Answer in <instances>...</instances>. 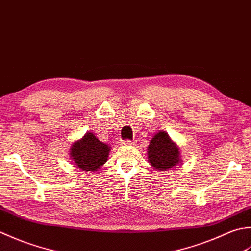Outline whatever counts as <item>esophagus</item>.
I'll return each instance as SVG.
<instances>
[{"label":"esophagus","mask_w":251,"mask_h":251,"mask_svg":"<svg viewBox=\"0 0 251 251\" xmlns=\"http://www.w3.org/2000/svg\"><path fill=\"white\" fill-rule=\"evenodd\" d=\"M122 144H124V145H134V142L130 141V140H126V141L122 142Z\"/></svg>","instance_id":"esophagus-1"}]
</instances>
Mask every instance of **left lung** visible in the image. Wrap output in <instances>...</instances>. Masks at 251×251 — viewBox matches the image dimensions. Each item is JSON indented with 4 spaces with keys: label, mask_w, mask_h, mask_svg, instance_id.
Wrapping results in <instances>:
<instances>
[{
    "label": "left lung",
    "mask_w": 251,
    "mask_h": 251,
    "mask_svg": "<svg viewBox=\"0 0 251 251\" xmlns=\"http://www.w3.org/2000/svg\"><path fill=\"white\" fill-rule=\"evenodd\" d=\"M147 157L151 165L161 171L182 162L180 150L165 131H159L152 136L147 147Z\"/></svg>",
    "instance_id": "obj_1"
}]
</instances>
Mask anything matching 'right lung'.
Wrapping results in <instances>:
<instances>
[{
	"label": "right lung",
	"mask_w": 251,
	"mask_h": 251,
	"mask_svg": "<svg viewBox=\"0 0 251 251\" xmlns=\"http://www.w3.org/2000/svg\"><path fill=\"white\" fill-rule=\"evenodd\" d=\"M109 145L100 142L93 133L88 132L70 147V157L75 165L83 171H97L107 161Z\"/></svg>",
	"instance_id": "right-lung-1"
}]
</instances>
